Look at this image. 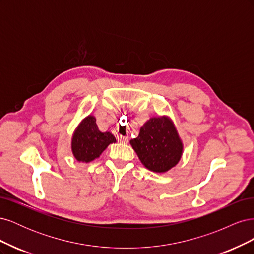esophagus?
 Instances as JSON below:
<instances>
[{
  "instance_id": "1",
  "label": "esophagus",
  "mask_w": 254,
  "mask_h": 254,
  "mask_svg": "<svg viewBox=\"0 0 254 254\" xmlns=\"http://www.w3.org/2000/svg\"><path fill=\"white\" fill-rule=\"evenodd\" d=\"M117 139H118V141L120 142V143H127L128 142V139L126 136H123V135H121V134H119L118 136H117Z\"/></svg>"
}]
</instances>
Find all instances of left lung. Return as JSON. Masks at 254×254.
Instances as JSON below:
<instances>
[{"mask_svg":"<svg viewBox=\"0 0 254 254\" xmlns=\"http://www.w3.org/2000/svg\"><path fill=\"white\" fill-rule=\"evenodd\" d=\"M130 144L142 164L156 173H165L178 163L183 148L173 122L165 117L146 122Z\"/></svg>","mask_w":254,"mask_h":254,"instance_id":"1","label":"left lung"}]
</instances>
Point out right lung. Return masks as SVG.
I'll list each match as a JSON object with an SVG mask.
<instances>
[{
    "label": "right lung",
    "mask_w": 254,
    "mask_h": 254,
    "mask_svg": "<svg viewBox=\"0 0 254 254\" xmlns=\"http://www.w3.org/2000/svg\"><path fill=\"white\" fill-rule=\"evenodd\" d=\"M115 141L117 140L110 132L99 131L95 118L89 115L75 130L72 151L78 161L88 163L98 158L107 146Z\"/></svg>",
    "instance_id": "obj_1"
}]
</instances>
